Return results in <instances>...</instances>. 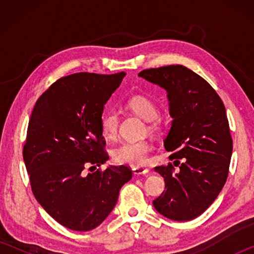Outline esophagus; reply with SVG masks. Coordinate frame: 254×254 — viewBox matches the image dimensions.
<instances>
[{
  "instance_id": "34e87169",
  "label": "esophagus",
  "mask_w": 254,
  "mask_h": 254,
  "mask_svg": "<svg viewBox=\"0 0 254 254\" xmlns=\"http://www.w3.org/2000/svg\"><path fill=\"white\" fill-rule=\"evenodd\" d=\"M149 171V168H143V167H134L133 168V174L134 175H147Z\"/></svg>"
}]
</instances>
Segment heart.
Listing matches in <instances>:
<instances>
[{
    "instance_id": "heart-1",
    "label": "heart",
    "mask_w": 254,
    "mask_h": 254,
    "mask_svg": "<svg viewBox=\"0 0 254 254\" xmlns=\"http://www.w3.org/2000/svg\"><path fill=\"white\" fill-rule=\"evenodd\" d=\"M127 106L145 121H153L158 117V107L151 98L144 95H134L127 101ZM101 130L107 139L117 136L119 130V114L117 111H106L101 118ZM152 150L151 141L148 139L122 141L112 149L114 161L132 167L144 166L149 161Z\"/></svg>"
}]
</instances>
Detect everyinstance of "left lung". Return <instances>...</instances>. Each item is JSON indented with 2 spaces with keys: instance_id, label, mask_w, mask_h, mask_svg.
<instances>
[{
  "instance_id": "8db88e82",
  "label": "left lung",
  "mask_w": 254,
  "mask_h": 254,
  "mask_svg": "<svg viewBox=\"0 0 254 254\" xmlns=\"http://www.w3.org/2000/svg\"><path fill=\"white\" fill-rule=\"evenodd\" d=\"M139 76L167 91L173 122L163 144L180 166L178 172L171 163L154 168L166 190L153 206L169 220H194L216 199L229 175L233 141L225 106L203 77L185 66L150 68Z\"/></svg>"
}]
</instances>
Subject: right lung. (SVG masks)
<instances>
[{
  "label": "right lung",
  "mask_w": 254,
  "mask_h": 254,
  "mask_svg": "<svg viewBox=\"0 0 254 254\" xmlns=\"http://www.w3.org/2000/svg\"><path fill=\"white\" fill-rule=\"evenodd\" d=\"M124 76L62 77L33 107L23 147L25 168L38 203L67 229L85 232L100 225L132 178L127 166L87 174L109 160L101 118Z\"/></svg>",
  "instance_id": "add662e5"
}]
</instances>
